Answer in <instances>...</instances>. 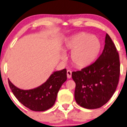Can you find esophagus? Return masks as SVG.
Listing matches in <instances>:
<instances>
[{"label": "esophagus", "instance_id": "esophagus-1", "mask_svg": "<svg viewBox=\"0 0 127 127\" xmlns=\"http://www.w3.org/2000/svg\"><path fill=\"white\" fill-rule=\"evenodd\" d=\"M71 71L70 70H67V78H70L71 77Z\"/></svg>", "mask_w": 127, "mask_h": 127}]
</instances>
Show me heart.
<instances>
[{"mask_svg": "<svg viewBox=\"0 0 127 127\" xmlns=\"http://www.w3.org/2000/svg\"><path fill=\"white\" fill-rule=\"evenodd\" d=\"M98 38L86 33H81L71 37L65 43V51L72 52V63L77 68H84L93 63L101 49ZM63 58L64 54H63Z\"/></svg>", "mask_w": 127, "mask_h": 127, "instance_id": "b5f03b06", "label": "heart"}]
</instances>
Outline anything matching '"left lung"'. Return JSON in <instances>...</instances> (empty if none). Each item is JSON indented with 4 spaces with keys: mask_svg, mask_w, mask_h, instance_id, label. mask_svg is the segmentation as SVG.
Returning <instances> with one entry per match:
<instances>
[{
    "mask_svg": "<svg viewBox=\"0 0 127 127\" xmlns=\"http://www.w3.org/2000/svg\"><path fill=\"white\" fill-rule=\"evenodd\" d=\"M120 73L119 55L113 40L106 34L104 50L97 60L81 71L72 72L75 83V101L85 108L101 107L113 95Z\"/></svg>",
    "mask_w": 127,
    "mask_h": 127,
    "instance_id": "8db88e82",
    "label": "left lung"
}]
</instances>
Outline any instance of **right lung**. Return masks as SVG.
Masks as SVG:
<instances>
[{"instance_id": "right-lung-1", "label": "right lung", "mask_w": 127, "mask_h": 127, "mask_svg": "<svg viewBox=\"0 0 127 127\" xmlns=\"http://www.w3.org/2000/svg\"><path fill=\"white\" fill-rule=\"evenodd\" d=\"M67 80V70L54 71L46 82L31 90H22L16 87L8 79L14 95L26 107L34 111H44L55 103L57 93Z\"/></svg>"}]
</instances>
